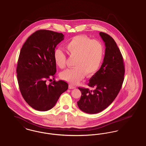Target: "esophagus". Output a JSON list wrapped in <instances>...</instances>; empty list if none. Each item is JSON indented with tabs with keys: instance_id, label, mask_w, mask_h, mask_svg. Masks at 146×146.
I'll return each mask as SVG.
<instances>
[{
	"instance_id": "1",
	"label": "esophagus",
	"mask_w": 146,
	"mask_h": 146,
	"mask_svg": "<svg viewBox=\"0 0 146 146\" xmlns=\"http://www.w3.org/2000/svg\"><path fill=\"white\" fill-rule=\"evenodd\" d=\"M69 89H75V88H76V87L72 85V84H69Z\"/></svg>"
}]
</instances>
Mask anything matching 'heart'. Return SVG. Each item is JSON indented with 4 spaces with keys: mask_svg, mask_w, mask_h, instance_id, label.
<instances>
[{
    "mask_svg": "<svg viewBox=\"0 0 146 146\" xmlns=\"http://www.w3.org/2000/svg\"><path fill=\"white\" fill-rule=\"evenodd\" d=\"M67 54L71 58L74 67L65 70L60 74V77L72 84L79 82L85 75H95L102 64L105 54L103 44L97 40L84 36L73 37L65 46ZM54 62L56 66L62 69L65 67L66 56L59 49L54 52Z\"/></svg>",
    "mask_w": 146,
    "mask_h": 146,
    "instance_id": "b5f03b06",
    "label": "heart"
}]
</instances>
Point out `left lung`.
Wrapping results in <instances>:
<instances>
[{
  "instance_id": "1",
  "label": "left lung",
  "mask_w": 146,
  "mask_h": 146,
  "mask_svg": "<svg viewBox=\"0 0 146 146\" xmlns=\"http://www.w3.org/2000/svg\"><path fill=\"white\" fill-rule=\"evenodd\" d=\"M100 35L106 48L100 69L88 84L93 90L78 88L82 94L78 107L88 114H96L107 108L120 92L124 80L125 66L120 49L109 35L102 32Z\"/></svg>"
}]
</instances>
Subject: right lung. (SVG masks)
<instances>
[{"mask_svg": "<svg viewBox=\"0 0 146 146\" xmlns=\"http://www.w3.org/2000/svg\"><path fill=\"white\" fill-rule=\"evenodd\" d=\"M64 36L62 33L38 30L27 38L20 50L16 68L19 88L25 100L37 110L54 107L68 88V83L62 80L46 83L55 77L54 52Z\"/></svg>", "mask_w": 146, "mask_h": 146, "instance_id": "right-lung-1", "label": "right lung"}]
</instances>
